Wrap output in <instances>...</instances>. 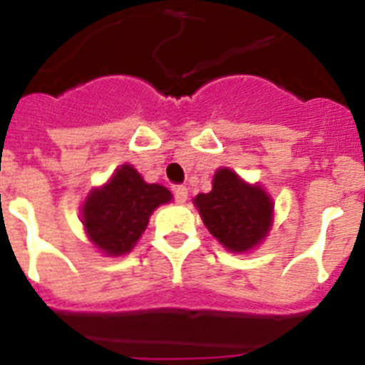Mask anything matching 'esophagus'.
Returning a JSON list of instances; mask_svg holds the SVG:
<instances>
[{
    "label": "esophagus",
    "instance_id": "1",
    "mask_svg": "<svg viewBox=\"0 0 365 365\" xmlns=\"http://www.w3.org/2000/svg\"><path fill=\"white\" fill-rule=\"evenodd\" d=\"M173 195H175V201L182 205L188 199V188L186 186H177V188H173Z\"/></svg>",
    "mask_w": 365,
    "mask_h": 365
}]
</instances>
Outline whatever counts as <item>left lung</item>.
<instances>
[{
    "instance_id": "1",
    "label": "left lung",
    "mask_w": 365,
    "mask_h": 365,
    "mask_svg": "<svg viewBox=\"0 0 365 365\" xmlns=\"http://www.w3.org/2000/svg\"><path fill=\"white\" fill-rule=\"evenodd\" d=\"M205 227L234 254L256 250L274 222V201L259 182H247L230 168H219L212 190L193 199Z\"/></svg>"
}]
</instances>
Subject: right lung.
I'll list each match as a JSON object with an SVG mask.
<instances>
[{"label":"right lung","mask_w":365,"mask_h":365,"mask_svg":"<svg viewBox=\"0 0 365 365\" xmlns=\"http://www.w3.org/2000/svg\"><path fill=\"white\" fill-rule=\"evenodd\" d=\"M173 199L163 185H150L131 164H122L108 182L87 193L80 214L87 240L100 254H130L146 230L151 214Z\"/></svg>","instance_id":"add662e5"}]
</instances>
